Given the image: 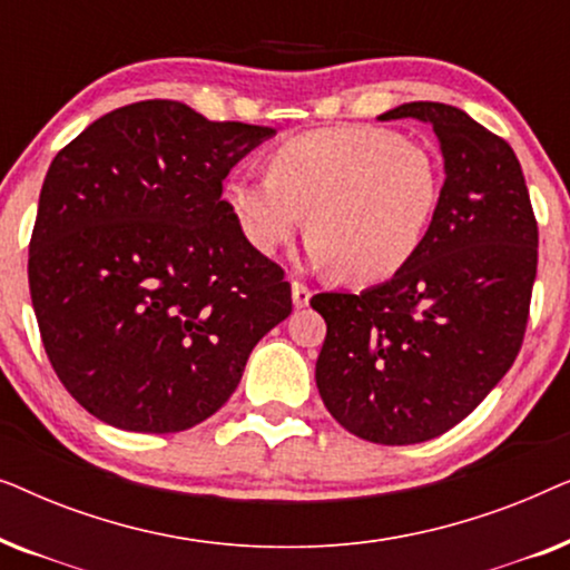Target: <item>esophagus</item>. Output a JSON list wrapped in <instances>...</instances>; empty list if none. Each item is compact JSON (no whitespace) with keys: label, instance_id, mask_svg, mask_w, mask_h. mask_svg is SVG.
Masks as SVG:
<instances>
[{"label":"esophagus","instance_id":"34e87169","mask_svg":"<svg viewBox=\"0 0 570 570\" xmlns=\"http://www.w3.org/2000/svg\"><path fill=\"white\" fill-rule=\"evenodd\" d=\"M308 301H311V291L306 285L295 279V283H293V306L295 308H306Z\"/></svg>","mask_w":570,"mask_h":570}]
</instances>
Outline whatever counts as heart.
Returning a JSON list of instances; mask_svg holds the SVG:
<instances>
[{
    "instance_id": "obj_1",
    "label": "heart",
    "mask_w": 570,
    "mask_h": 570,
    "mask_svg": "<svg viewBox=\"0 0 570 570\" xmlns=\"http://www.w3.org/2000/svg\"><path fill=\"white\" fill-rule=\"evenodd\" d=\"M441 191L439 158L417 139L332 127L285 139L267 155V178L230 176L223 199L259 256H275L306 220L316 267L379 283L420 252Z\"/></svg>"
}]
</instances>
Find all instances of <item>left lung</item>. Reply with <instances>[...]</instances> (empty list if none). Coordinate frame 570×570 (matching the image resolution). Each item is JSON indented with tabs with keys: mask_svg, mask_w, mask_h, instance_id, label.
<instances>
[{
	"mask_svg": "<svg viewBox=\"0 0 570 570\" xmlns=\"http://www.w3.org/2000/svg\"><path fill=\"white\" fill-rule=\"evenodd\" d=\"M431 124L441 205L384 285L311 298L326 322L318 394L342 428L384 446L431 441L517 361L537 277V220L511 145L464 111L415 100L381 114Z\"/></svg>",
	"mask_w": 570,
	"mask_h": 570,
	"instance_id": "1",
	"label": "left lung"
}]
</instances>
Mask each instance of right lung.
<instances>
[{
    "mask_svg": "<svg viewBox=\"0 0 570 570\" xmlns=\"http://www.w3.org/2000/svg\"><path fill=\"white\" fill-rule=\"evenodd\" d=\"M275 135L178 100L100 116L51 160L30 236L46 355L90 415L178 433L228 402L291 283L238 233L223 178Z\"/></svg>",
    "mask_w": 570,
    "mask_h": 570,
    "instance_id": "obj_1",
    "label": "right lung"
}]
</instances>
